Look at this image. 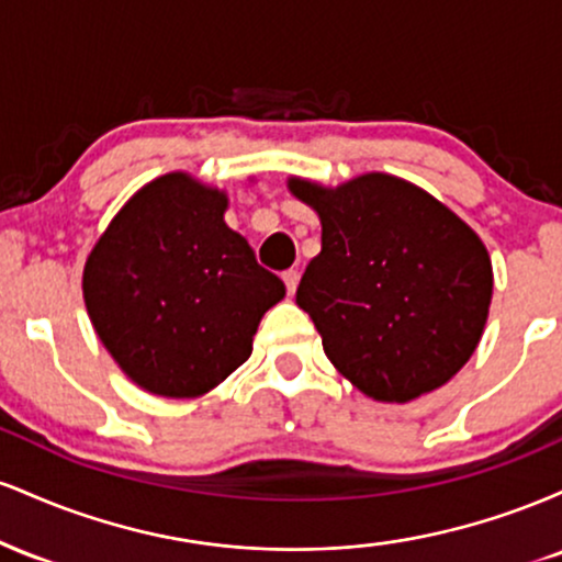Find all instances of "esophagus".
I'll return each instance as SVG.
<instances>
[{
	"instance_id": "esophagus-1",
	"label": "esophagus",
	"mask_w": 562,
	"mask_h": 562,
	"mask_svg": "<svg viewBox=\"0 0 562 562\" xmlns=\"http://www.w3.org/2000/svg\"><path fill=\"white\" fill-rule=\"evenodd\" d=\"M282 280H285V288H288V293L293 295V293H295V288H299V280H301L299 269H288V272L282 274Z\"/></svg>"
}]
</instances>
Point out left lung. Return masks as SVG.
Here are the masks:
<instances>
[{
    "label": "left lung",
    "instance_id": "1",
    "mask_svg": "<svg viewBox=\"0 0 562 562\" xmlns=\"http://www.w3.org/2000/svg\"><path fill=\"white\" fill-rule=\"evenodd\" d=\"M317 211L322 250L295 303L327 359L385 404L449 383L481 344L494 272L486 245L423 187L370 171L338 187L290 177Z\"/></svg>",
    "mask_w": 562,
    "mask_h": 562
}]
</instances>
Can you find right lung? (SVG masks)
<instances>
[{
    "label": "right lung",
    "instance_id": "add662e5",
    "mask_svg": "<svg viewBox=\"0 0 562 562\" xmlns=\"http://www.w3.org/2000/svg\"><path fill=\"white\" fill-rule=\"evenodd\" d=\"M229 198L187 171L139 187L83 263V303L115 364L142 391L195 398L254 351L285 285L227 227Z\"/></svg>",
    "mask_w": 562,
    "mask_h": 562
}]
</instances>
